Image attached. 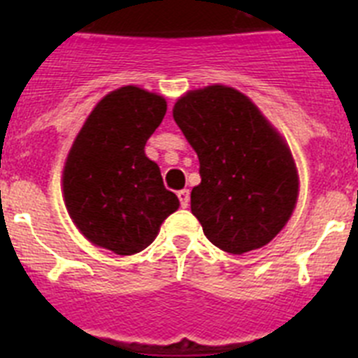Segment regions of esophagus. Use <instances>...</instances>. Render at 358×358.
Listing matches in <instances>:
<instances>
[{
	"label": "esophagus",
	"mask_w": 358,
	"mask_h": 358,
	"mask_svg": "<svg viewBox=\"0 0 358 358\" xmlns=\"http://www.w3.org/2000/svg\"><path fill=\"white\" fill-rule=\"evenodd\" d=\"M177 197H179V202H181L182 208H188V204H189V192H188V189H181V192H177Z\"/></svg>",
	"instance_id": "obj_1"
}]
</instances>
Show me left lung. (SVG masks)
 Instances as JSON below:
<instances>
[{
  "label": "left lung",
  "mask_w": 358,
  "mask_h": 358,
  "mask_svg": "<svg viewBox=\"0 0 358 358\" xmlns=\"http://www.w3.org/2000/svg\"><path fill=\"white\" fill-rule=\"evenodd\" d=\"M173 120L199 157L192 213L231 255L264 248L289 222L299 179L290 148L240 91L208 85L181 96Z\"/></svg>",
  "instance_id": "8db88e82"
}]
</instances>
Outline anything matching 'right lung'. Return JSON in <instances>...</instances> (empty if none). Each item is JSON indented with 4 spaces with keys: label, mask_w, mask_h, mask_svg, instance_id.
Masks as SVG:
<instances>
[{
    "label": "right lung",
    "mask_w": 358,
    "mask_h": 358,
    "mask_svg": "<svg viewBox=\"0 0 358 358\" xmlns=\"http://www.w3.org/2000/svg\"><path fill=\"white\" fill-rule=\"evenodd\" d=\"M166 113L164 98L125 85L96 103L62 173L68 213L94 245L127 256L154 242L179 199L163 185L145 145Z\"/></svg>",
    "instance_id": "obj_1"
}]
</instances>
